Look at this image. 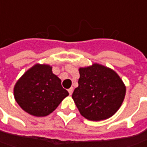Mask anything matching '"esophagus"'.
I'll use <instances>...</instances> for the list:
<instances>
[{
  "instance_id": "1",
  "label": "esophagus",
  "mask_w": 147,
  "mask_h": 147,
  "mask_svg": "<svg viewBox=\"0 0 147 147\" xmlns=\"http://www.w3.org/2000/svg\"><path fill=\"white\" fill-rule=\"evenodd\" d=\"M68 92H69V94H70V95H71V94H72V93H73V88H72V87H71L70 89H68Z\"/></svg>"
}]
</instances>
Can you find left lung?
Here are the masks:
<instances>
[{
	"label": "left lung",
	"mask_w": 147,
	"mask_h": 147,
	"mask_svg": "<svg viewBox=\"0 0 147 147\" xmlns=\"http://www.w3.org/2000/svg\"><path fill=\"white\" fill-rule=\"evenodd\" d=\"M79 72V86L72 99L80 114L91 121L112 117L122 105L126 94V86L119 76L97 63L80 67Z\"/></svg>",
	"instance_id": "left-lung-1"
}]
</instances>
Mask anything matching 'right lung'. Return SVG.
I'll return each instance as SVG.
<instances>
[{"instance_id":"1","label":"right lung","mask_w":147,"mask_h":147,"mask_svg":"<svg viewBox=\"0 0 147 147\" xmlns=\"http://www.w3.org/2000/svg\"><path fill=\"white\" fill-rule=\"evenodd\" d=\"M69 95L61 86V80L53 73L52 67L36 64L16 82L14 96L26 113L44 117L54 111L64 98Z\"/></svg>"}]
</instances>
